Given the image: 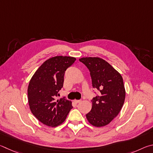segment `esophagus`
Wrapping results in <instances>:
<instances>
[{
    "label": "esophagus",
    "instance_id": "1",
    "mask_svg": "<svg viewBox=\"0 0 153 153\" xmlns=\"http://www.w3.org/2000/svg\"><path fill=\"white\" fill-rule=\"evenodd\" d=\"M74 102H75L76 103H80V102H81V100H74Z\"/></svg>",
    "mask_w": 153,
    "mask_h": 153
}]
</instances>
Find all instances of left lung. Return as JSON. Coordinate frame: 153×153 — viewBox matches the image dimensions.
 Returning <instances> with one entry per match:
<instances>
[{"label":"left lung","instance_id":"left-lung-1","mask_svg":"<svg viewBox=\"0 0 153 153\" xmlns=\"http://www.w3.org/2000/svg\"><path fill=\"white\" fill-rule=\"evenodd\" d=\"M79 61L89 70L92 86L100 92L91 100L92 108L87 119L94 126H104L118 115L124 105L126 91L122 76L100 58H82Z\"/></svg>","mask_w":153,"mask_h":153}]
</instances>
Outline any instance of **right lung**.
Here are the masks:
<instances>
[{"label":"right lung","mask_w":153,"mask_h":153,"mask_svg":"<svg viewBox=\"0 0 153 153\" xmlns=\"http://www.w3.org/2000/svg\"><path fill=\"white\" fill-rule=\"evenodd\" d=\"M76 58L71 56H55L45 61L35 72L29 82L27 95L29 108L33 116L43 124L56 127L66 120L72 108L65 97L56 100L63 87L66 69Z\"/></svg>","instance_id":"add662e5"}]
</instances>
